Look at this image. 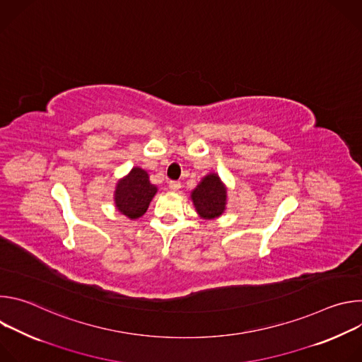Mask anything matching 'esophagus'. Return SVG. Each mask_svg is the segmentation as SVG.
<instances>
[{
	"mask_svg": "<svg viewBox=\"0 0 362 362\" xmlns=\"http://www.w3.org/2000/svg\"><path fill=\"white\" fill-rule=\"evenodd\" d=\"M169 189H170L172 192H177V190L180 189V182H177V180L169 182Z\"/></svg>",
	"mask_w": 362,
	"mask_h": 362,
	"instance_id": "obj_1",
	"label": "esophagus"
}]
</instances>
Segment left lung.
<instances>
[{
	"label": "left lung",
	"mask_w": 362,
	"mask_h": 362,
	"mask_svg": "<svg viewBox=\"0 0 362 362\" xmlns=\"http://www.w3.org/2000/svg\"><path fill=\"white\" fill-rule=\"evenodd\" d=\"M226 187L216 173L204 176L192 192L194 209L203 219L219 218L226 209Z\"/></svg>",
	"instance_id": "1"
}]
</instances>
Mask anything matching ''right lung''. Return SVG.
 <instances>
[{"instance_id": "add662e5", "label": "right lung", "mask_w": 362, "mask_h": 362, "mask_svg": "<svg viewBox=\"0 0 362 362\" xmlns=\"http://www.w3.org/2000/svg\"><path fill=\"white\" fill-rule=\"evenodd\" d=\"M156 192L158 187L150 183L147 172L140 168H133L130 173L116 185V208L129 219H139L146 214Z\"/></svg>"}]
</instances>
